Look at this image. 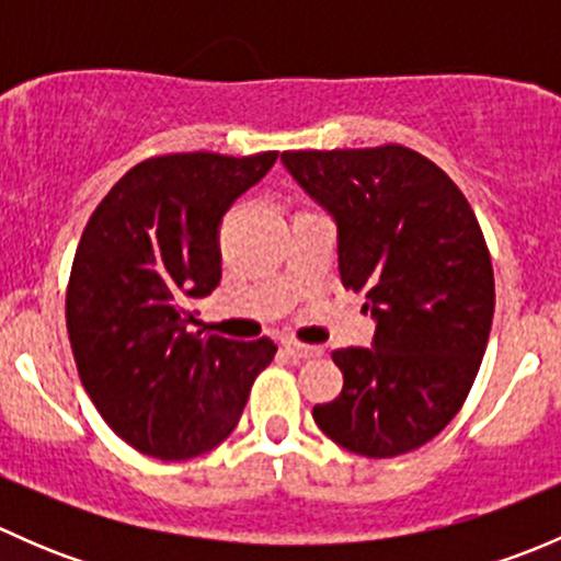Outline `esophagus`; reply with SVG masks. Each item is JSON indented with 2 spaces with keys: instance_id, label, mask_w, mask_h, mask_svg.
Instances as JSON below:
<instances>
[{
  "instance_id": "esophagus-1",
  "label": "esophagus",
  "mask_w": 561,
  "mask_h": 561,
  "mask_svg": "<svg viewBox=\"0 0 561 561\" xmlns=\"http://www.w3.org/2000/svg\"><path fill=\"white\" fill-rule=\"evenodd\" d=\"M282 344H285L287 355H290L293 360H309V358H320L322 355L320 347H314V344H304L298 342V339H285Z\"/></svg>"
}]
</instances>
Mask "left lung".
Here are the masks:
<instances>
[{
	"label": "left lung",
	"mask_w": 561,
	"mask_h": 561,
	"mask_svg": "<svg viewBox=\"0 0 561 561\" xmlns=\"http://www.w3.org/2000/svg\"><path fill=\"white\" fill-rule=\"evenodd\" d=\"M339 230V274L364 290L375 347L333 350L344 388L314 423L358 456L410 454L461 410L489 342L494 268L478 217L443 168L399 144L285 151Z\"/></svg>",
	"instance_id": "8db88e82"
}]
</instances>
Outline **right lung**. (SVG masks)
<instances>
[{"mask_svg": "<svg viewBox=\"0 0 561 561\" xmlns=\"http://www.w3.org/2000/svg\"><path fill=\"white\" fill-rule=\"evenodd\" d=\"M276 154L149 157L83 228L67 285L70 347L103 421L140 454L184 461L217 448L274 360L268 336L192 331L190 304L219 285V222Z\"/></svg>", "mask_w": 561, "mask_h": 561, "instance_id": "right-lung-1", "label": "right lung"}]
</instances>
